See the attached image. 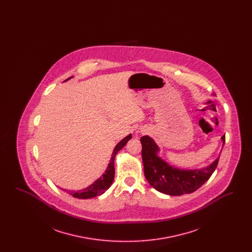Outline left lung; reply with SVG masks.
<instances>
[{
	"mask_svg": "<svg viewBox=\"0 0 252 252\" xmlns=\"http://www.w3.org/2000/svg\"><path fill=\"white\" fill-rule=\"evenodd\" d=\"M222 140L225 144V135L222 136ZM141 143L144 176L151 186L162 193L182 195L194 192L211 178L218 164L219 158L201 170H180L170 166L157 156L158 147L150 137L143 136Z\"/></svg>",
	"mask_w": 252,
	"mask_h": 252,
	"instance_id": "8db88e82",
	"label": "left lung"
}]
</instances>
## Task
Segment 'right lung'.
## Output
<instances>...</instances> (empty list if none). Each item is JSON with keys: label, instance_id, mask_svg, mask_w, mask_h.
I'll list each match as a JSON object with an SVG mask.
<instances>
[{"label": "right lung", "instance_id": "1", "mask_svg": "<svg viewBox=\"0 0 252 252\" xmlns=\"http://www.w3.org/2000/svg\"><path fill=\"white\" fill-rule=\"evenodd\" d=\"M70 78H68V79H70ZM68 79H66V80H68ZM131 138L132 135L129 134L128 136H126L125 139H123L120 143L115 146L108 168H107L105 174L100 179L95 180L94 183H93L91 186L85 188L83 190H80V191H77V192L68 191V193L72 194L73 197H76V198L87 199V198L95 197L97 195L102 194L105 191H107L108 188L110 187L112 181L114 180V173H115V170H114V158H115V156Z\"/></svg>", "mask_w": 252, "mask_h": 252}]
</instances>
